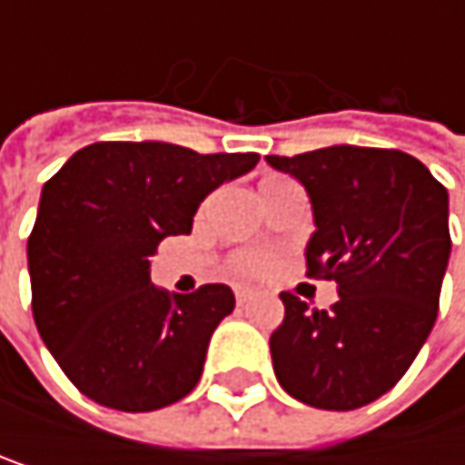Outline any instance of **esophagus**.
I'll use <instances>...</instances> for the list:
<instances>
[{"instance_id": "obj_1", "label": "esophagus", "mask_w": 465, "mask_h": 465, "mask_svg": "<svg viewBox=\"0 0 465 465\" xmlns=\"http://www.w3.org/2000/svg\"><path fill=\"white\" fill-rule=\"evenodd\" d=\"M249 299H252V291H246V288H235V302H238V305H246Z\"/></svg>"}]
</instances>
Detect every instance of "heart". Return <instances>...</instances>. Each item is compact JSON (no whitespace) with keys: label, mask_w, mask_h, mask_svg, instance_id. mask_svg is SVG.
Returning <instances> with one entry per match:
<instances>
[{"label":"heart","mask_w":465,"mask_h":465,"mask_svg":"<svg viewBox=\"0 0 465 465\" xmlns=\"http://www.w3.org/2000/svg\"><path fill=\"white\" fill-rule=\"evenodd\" d=\"M232 272L241 274V277H263L272 266L269 254L263 252H238L235 258L230 261Z\"/></svg>","instance_id":"obj_1"}]
</instances>
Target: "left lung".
I'll list each match as a JSON object with an SVG mask.
<instances>
[{"label":"left lung","instance_id":"1","mask_svg":"<svg viewBox=\"0 0 465 465\" xmlns=\"http://www.w3.org/2000/svg\"><path fill=\"white\" fill-rule=\"evenodd\" d=\"M266 160L305 185L316 219L308 274L338 285L327 311L280 293L274 374L311 408H363L405 377L435 324L452 249L447 188L400 149L327 146Z\"/></svg>","mask_w":465,"mask_h":465}]
</instances>
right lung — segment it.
I'll list each match as a JSON object with an SVG mask.
<instances>
[{
	"instance_id": "right-lung-1",
	"label": "right lung",
	"mask_w": 465,
	"mask_h": 465,
	"mask_svg": "<svg viewBox=\"0 0 465 465\" xmlns=\"http://www.w3.org/2000/svg\"><path fill=\"white\" fill-rule=\"evenodd\" d=\"M258 160L254 152L99 141L44 185L27 241L33 319L88 400L146 413L196 388L235 296L222 282L172 296L149 282V258L163 238L188 235L199 202Z\"/></svg>"
}]
</instances>
